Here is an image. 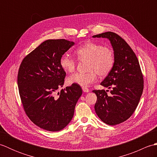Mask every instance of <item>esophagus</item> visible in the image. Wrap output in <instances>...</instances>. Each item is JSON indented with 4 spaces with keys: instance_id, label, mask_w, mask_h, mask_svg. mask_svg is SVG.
<instances>
[{
    "instance_id": "34e87169",
    "label": "esophagus",
    "mask_w": 157,
    "mask_h": 157,
    "mask_svg": "<svg viewBox=\"0 0 157 157\" xmlns=\"http://www.w3.org/2000/svg\"><path fill=\"white\" fill-rule=\"evenodd\" d=\"M82 90L84 92H90V90L86 87H82Z\"/></svg>"
}]
</instances>
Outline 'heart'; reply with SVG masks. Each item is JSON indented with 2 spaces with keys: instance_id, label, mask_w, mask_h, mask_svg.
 <instances>
[{
  "instance_id": "obj_1",
  "label": "heart",
  "mask_w": 157,
  "mask_h": 157,
  "mask_svg": "<svg viewBox=\"0 0 157 157\" xmlns=\"http://www.w3.org/2000/svg\"><path fill=\"white\" fill-rule=\"evenodd\" d=\"M75 55L79 61H87L86 73H76L67 78L69 84H77L86 87L94 82L97 73L102 77L111 72L115 63L113 50L109 46L94 42H89L75 50ZM60 66L66 72L71 73L76 67V60L68 54H64L60 59Z\"/></svg>"
}]
</instances>
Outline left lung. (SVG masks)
Segmentation results:
<instances>
[{
	"label": "left lung",
	"mask_w": 157,
	"mask_h": 157,
	"mask_svg": "<svg viewBox=\"0 0 157 157\" xmlns=\"http://www.w3.org/2000/svg\"><path fill=\"white\" fill-rule=\"evenodd\" d=\"M92 37L109 39L115 56L112 70L101 83L111 88V96L107 95V90H93L97 96L95 111L106 124L117 125L132 116L139 103L144 88L140 66L131 47L115 33L107 32Z\"/></svg>",
	"instance_id": "1"
}]
</instances>
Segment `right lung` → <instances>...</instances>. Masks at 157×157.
Segmentation results:
<instances>
[{
  "instance_id": "obj_1",
  "label": "right lung",
  "mask_w": 157,
  "mask_h": 157,
  "mask_svg": "<svg viewBox=\"0 0 157 157\" xmlns=\"http://www.w3.org/2000/svg\"><path fill=\"white\" fill-rule=\"evenodd\" d=\"M75 43L65 39L47 40L23 59L17 85L24 111L31 121L42 129L58 132L67 125L82 94L80 86L56 92L64 84L65 71L60 59Z\"/></svg>"
}]
</instances>
